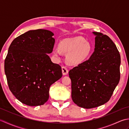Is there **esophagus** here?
Wrapping results in <instances>:
<instances>
[{"label": "esophagus", "mask_w": 129, "mask_h": 129, "mask_svg": "<svg viewBox=\"0 0 129 129\" xmlns=\"http://www.w3.org/2000/svg\"><path fill=\"white\" fill-rule=\"evenodd\" d=\"M62 75H66L68 74V72H69V71L67 69V68L65 67H62Z\"/></svg>", "instance_id": "34e87169"}]
</instances>
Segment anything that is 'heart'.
I'll return each instance as SVG.
<instances>
[{
	"mask_svg": "<svg viewBox=\"0 0 129 129\" xmlns=\"http://www.w3.org/2000/svg\"><path fill=\"white\" fill-rule=\"evenodd\" d=\"M91 52V46L82 37L68 38L62 40L59 47L54 49L53 53L56 57H60L62 53L67 54L66 60L71 65H78L88 58Z\"/></svg>",
	"mask_w": 129,
	"mask_h": 129,
	"instance_id": "obj_1",
	"label": "heart"
}]
</instances>
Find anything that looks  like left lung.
I'll list each match as a JSON object with an SVG mask.
<instances>
[{
    "label": "left lung",
    "mask_w": 129,
    "mask_h": 129,
    "mask_svg": "<svg viewBox=\"0 0 129 129\" xmlns=\"http://www.w3.org/2000/svg\"><path fill=\"white\" fill-rule=\"evenodd\" d=\"M95 35V49L90 58L69 72L72 100L85 109L96 108L110 100L120 78V55L106 35Z\"/></svg>",
    "instance_id": "left-lung-1"
}]
</instances>
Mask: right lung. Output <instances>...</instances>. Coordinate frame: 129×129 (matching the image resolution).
<instances>
[{
    "instance_id": "1",
    "label": "right lung",
    "mask_w": 129,
    "mask_h": 129,
    "mask_svg": "<svg viewBox=\"0 0 129 129\" xmlns=\"http://www.w3.org/2000/svg\"><path fill=\"white\" fill-rule=\"evenodd\" d=\"M45 29L29 30L14 40L4 62L9 89L26 105L44 104L52 84L62 76L61 67L51 61L55 39Z\"/></svg>"
}]
</instances>
